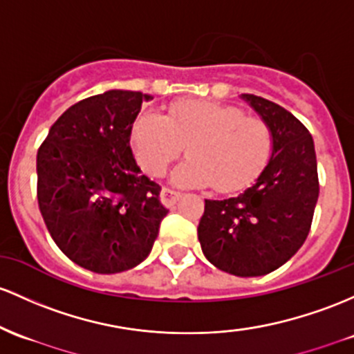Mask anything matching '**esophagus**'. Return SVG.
I'll use <instances>...</instances> for the list:
<instances>
[{"label":"esophagus","mask_w":354,"mask_h":354,"mask_svg":"<svg viewBox=\"0 0 354 354\" xmlns=\"http://www.w3.org/2000/svg\"><path fill=\"white\" fill-rule=\"evenodd\" d=\"M180 196H181L180 192H174V189L166 188V186L161 189V201L162 205H166V207H173V205L180 200Z\"/></svg>","instance_id":"obj_1"}]
</instances>
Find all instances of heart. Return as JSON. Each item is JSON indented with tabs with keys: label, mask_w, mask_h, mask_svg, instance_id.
Listing matches in <instances>:
<instances>
[{
	"label": "heart",
	"mask_w": 354,
	"mask_h": 354,
	"mask_svg": "<svg viewBox=\"0 0 354 354\" xmlns=\"http://www.w3.org/2000/svg\"><path fill=\"white\" fill-rule=\"evenodd\" d=\"M133 146L142 169L156 178L188 146L189 159L174 169V183L212 185L228 193L257 178L274 149V133L266 120L235 106L183 100L168 115L142 112L134 122Z\"/></svg>",
	"instance_id": "obj_1"
}]
</instances>
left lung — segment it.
I'll return each instance as SVG.
<instances>
[{"instance_id": "1", "label": "left lung", "mask_w": 354, "mask_h": 354, "mask_svg": "<svg viewBox=\"0 0 354 354\" xmlns=\"http://www.w3.org/2000/svg\"><path fill=\"white\" fill-rule=\"evenodd\" d=\"M243 99L274 133L270 161L242 195L205 200L198 240L220 270L257 277L284 266L308 239L319 178L308 127L263 97L243 94Z\"/></svg>"}]
</instances>
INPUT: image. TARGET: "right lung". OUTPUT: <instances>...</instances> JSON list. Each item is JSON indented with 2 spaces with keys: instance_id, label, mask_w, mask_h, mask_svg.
I'll return each instance as SVG.
<instances>
[{
  "instance_id": "right-lung-1",
  "label": "right lung",
  "mask_w": 354,
  "mask_h": 354,
  "mask_svg": "<svg viewBox=\"0 0 354 354\" xmlns=\"http://www.w3.org/2000/svg\"><path fill=\"white\" fill-rule=\"evenodd\" d=\"M142 92L109 91L73 104L50 127L37 154V198L53 242L97 274L141 263L168 208L161 186L141 173L131 131Z\"/></svg>"
}]
</instances>
